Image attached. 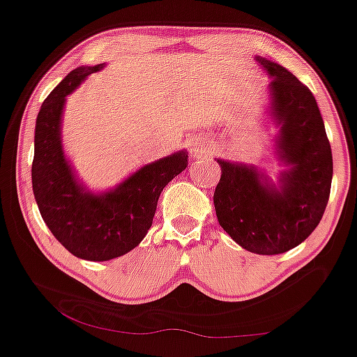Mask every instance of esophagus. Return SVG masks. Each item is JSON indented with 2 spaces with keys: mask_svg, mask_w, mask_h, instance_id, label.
I'll use <instances>...</instances> for the list:
<instances>
[{
  "mask_svg": "<svg viewBox=\"0 0 357 357\" xmlns=\"http://www.w3.org/2000/svg\"><path fill=\"white\" fill-rule=\"evenodd\" d=\"M191 153H192V156H199V154H206V153H209V151H208V148H204V146L192 144L191 146Z\"/></svg>",
  "mask_w": 357,
  "mask_h": 357,
  "instance_id": "1",
  "label": "esophagus"
}]
</instances>
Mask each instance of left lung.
I'll return each instance as SVG.
<instances>
[{
	"mask_svg": "<svg viewBox=\"0 0 357 357\" xmlns=\"http://www.w3.org/2000/svg\"><path fill=\"white\" fill-rule=\"evenodd\" d=\"M271 76V114L279 124L278 158L287 166L276 188L255 166L218 160L214 209L222 229L256 255H281L301 244L323 218L333 181V153L317 102L293 73L259 58Z\"/></svg>",
	"mask_w": 357,
	"mask_h": 357,
	"instance_id": "1",
	"label": "left lung"
}]
</instances>
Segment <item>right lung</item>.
<instances>
[{"label":"right lung","mask_w":357,"mask_h":357,"mask_svg":"<svg viewBox=\"0 0 357 357\" xmlns=\"http://www.w3.org/2000/svg\"><path fill=\"white\" fill-rule=\"evenodd\" d=\"M102 64L79 66L43 101L34 128L33 192L43 221L71 255L86 261H109L143 241L153 225L162 188L188 166L186 151L146 165L101 195L78 181L61 146L66 96Z\"/></svg>","instance_id":"right-lung-1"}]
</instances>
